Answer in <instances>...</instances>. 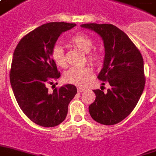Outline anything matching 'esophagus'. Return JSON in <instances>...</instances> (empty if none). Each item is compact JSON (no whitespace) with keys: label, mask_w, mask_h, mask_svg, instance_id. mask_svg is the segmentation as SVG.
Segmentation results:
<instances>
[{"label":"esophagus","mask_w":156,"mask_h":156,"mask_svg":"<svg viewBox=\"0 0 156 156\" xmlns=\"http://www.w3.org/2000/svg\"><path fill=\"white\" fill-rule=\"evenodd\" d=\"M85 91V88H83V87H78V92H83V91Z\"/></svg>","instance_id":"34e87169"}]
</instances>
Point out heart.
Returning <instances> with one entry per match:
<instances>
[{
	"instance_id": "1",
	"label": "heart",
	"mask_w": 156,
	"mask_h": 156,
	"mask_svg": "<svg viewBox=\"0 0 156 156\" xmlns=\"http://www.w3.org/2000/svg\"><path fill=\"white\" fill-rule=\"evenodd\" d=\"M71 42L82 51L87 53V59L91 63H97L100 59V55L97 52L91 51L94 46L92 39L87 34L78 33L71 37ZM51 56L55 63L59 67H65L66 61L63 47L57 44L52 49ZM93 75V71L90 67H73L68 69L64 74V80L66 83H72L78 86L85 85Z\"/></svg>"
}]
</instances>
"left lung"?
Returning a JSON list of instances; mask_svg holds the SVG:
<instances>
[{"label": "left lung", "mask_w": 156, "mask_h": 156, "mask_svg": "<svg viewBox=\"0 0 156 156\" xmlns=\"http://www.w3.org/2000/svg\"><path fill=\"white\" fill-rule=\"evenodd\" d=\"M81 27L94 31L103 40L104 62L97 78L110 86L105 92L93 90L97 97L89 105V113L97 123L114 125L130 115L144 90L143 58L127 34L116 26L86 23Z\"/></svg>", "instance_id": "1"}]
</instances>
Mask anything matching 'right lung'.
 Here are the masks:
<instances>
[{"instance_id":"obj_1","label":"right lung","mask_w":156,"mask_h":156,"mask_svg":"<svg viewBox=\"0 0 156 156\" xmlns=\"http://www.w3.org/2000/svg\"><path fill=\"white\" fill-rule=\"evenodd\" d=\"M76 26L64 22L47 23L24 36L16 46L9 79L16 101L26 116L37 125H59L67 116L68 106L77 93L66 84L51 93L47 83L60 77L51 57L60 34Z\"/></svg>"}]
</instances>
